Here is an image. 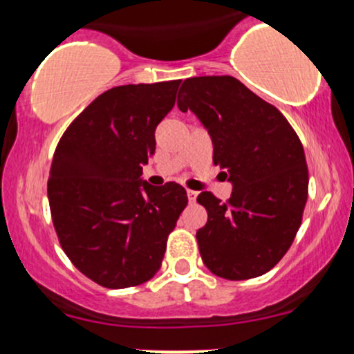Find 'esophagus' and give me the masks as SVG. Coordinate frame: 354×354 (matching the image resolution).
Listing matches in <instances>:
<instances>
[{
	"label": "esophagus",
	"instance_id": "34e87169",
	"mask_svg": "<svg viewBox=\"0 0 354 354\" xmlns=\"http://www.w3.org/2000/svg\"><path fill=\"white\" fill-rule=\"evenodd\" d=\"M186 193H188V200H189V203H194V200H196V191H193V189H188L186 191Z\"/></svg>",
	"mask_w": 354,
	"mask_h": 354
}]
</instances>
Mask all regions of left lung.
Wrapping results in <instances>:
<instances>
[{
    "instance_id": "left-lung-1",
    "label": "left lung",
    "mask_w": 354,
    "mask_h": 354,
    "mask_svg": "<svg viewBox=\"0 0 354 354\" xmlns=\"http://www.w3.org/2000/svg\"><path fill=\"white\" fill-rule=\"evenodd\" d=\"M178 108L194 113L213 140V163L233 183L225 203L209 191L196 201L208 221L196 231L201 259L219 278L268 273L293 245L308 200L301 141L278 108L233 76L185 80Z\"/></svg>"
}]
</instances>
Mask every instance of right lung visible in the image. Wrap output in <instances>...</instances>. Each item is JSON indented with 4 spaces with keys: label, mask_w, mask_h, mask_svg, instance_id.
I'll return each mask as SVG.
<instances>
[{
    "label": "right lung",
    "mask_w": 354,
    "mask_h": 354,
    "mask_svg": "<svg viewBox=\"0 0 354 354\" xmlns=\"http://www.w3.org/2000/svg\"><path fill=\"white\" fill-rule=\"evenodd\" d=\"M181 80L104 91L61 136L48 178L59 245L91 281L138 286L161 268L169 233L188 205L178 183L141 180L154 129L171 111Z\"/></svg>",
    "instance_id": "1"
}]
</instances>
